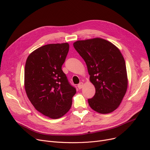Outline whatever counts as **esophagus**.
Wrapping results in <instances>:
<instances>
[{"label":"esophagus","mask_w":150,"mask_h":150,"mask_svg":"<svg viewBox=\"0 0 150 150\" xmlns=\"http://www.w3.org/2000/svg\"><path fill=\"white\" fill-rule=\"evenodd\" d=\"M83 87V82H81V83H80L79 84H78V89H81Z\"/></svg>","instance_id":"34e87169"}]
</instances>
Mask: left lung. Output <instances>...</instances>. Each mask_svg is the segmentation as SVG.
I'll list each match as a JSON object with an SVG mask.
<instances>
[{
    "label": "left lung",
    "instance_id": "8db88e82",
    "mask_svg": "<svg viewBox=\"0 0 150 150\" xmlns=\"http://www.w3.org/2000/svg\"><path fill=\"white\" fill-rule=\"evenodd\" d=\"M75 50L84 60L95 86L96 93L88 99L90 107L100 114H109L119 106L127 92L128 80L122 53L111 42L100 38L77 41Z\"/></svg>",
    "mask_w": 150,
    "mask_h": 150
}]
</instances>
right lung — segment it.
<instances>
[{"label":"right lung","instance_id":"right-lung-1","mask_svg":"<svg viewBox=\"0 0 150 150\" xmlns=\"http://www.w3.org/2000/svg\"><path fill=\"white\" fill-rule=\"evenodd\" d=\"M69 49L67 42L47 44L31 52L25 62L27 96L38 111L52 119L69 111L76 93L61 69Z\"/></svg>","mask_w":150,"mask_h":150}]
</instances>
